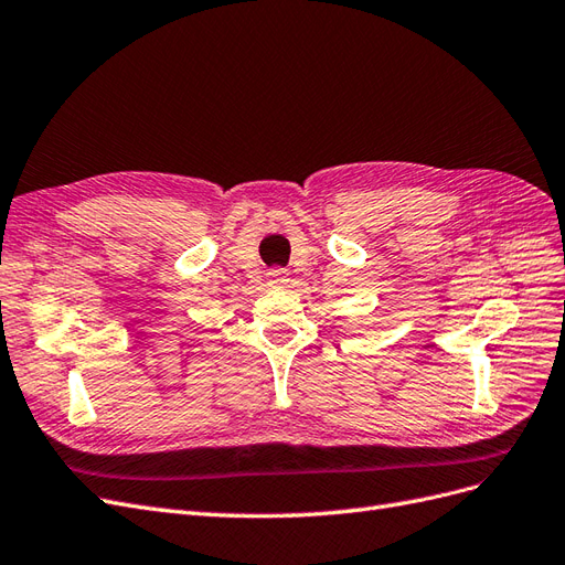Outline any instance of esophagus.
Segmentation results:
<instances>
[{
	"instance_id": "34e87169",
	"label": "esophagus",
	"mask_w": 565,
	"mask_h": 565,
	"mask_svg": "<svg viewBox=\"0 0 565 565\" xmlns=\"http://www.w3.org/2000/svg\"><path fill=\"white\" fill-rule=\"evenodd\" d=\"M289 278L285 276V273L282 270H276V273H273V278H270V282L273 285H285Z\"/></svg>"
}]
</instances>
